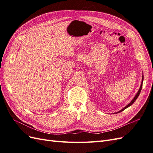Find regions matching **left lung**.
Returning a JSON list of instances; mask_svg holds the SVG:
<instances>
[{
    "label": "left lung",
    "instance_id": "left-lung-1",
    "mask_svg": "<svg viewBox=\"0 0 153 153\" xmlns=\"http://www.w3.org/2000/svg\"><path fill=\"white\" fill-rule=\"evenodd\" d=\"M143 77H142V82H143ZM142 84H141V85H140V89H139V90H138V92H137V94H136V96H135V98H134L133 99V100L131 101L130 103H129L127 106H125V107L124 108H123L121 111H119V112H118V113L119 112H122V111H123L124 110H125L126 108H127L128 107H129V106H131L134 102H135V100L137 99V98L138 97V96H139V94H140V92H141V90H142Z\"/></svg>",
    "mask_w": 153,
    "mask_h": 153
}]
</instances>
